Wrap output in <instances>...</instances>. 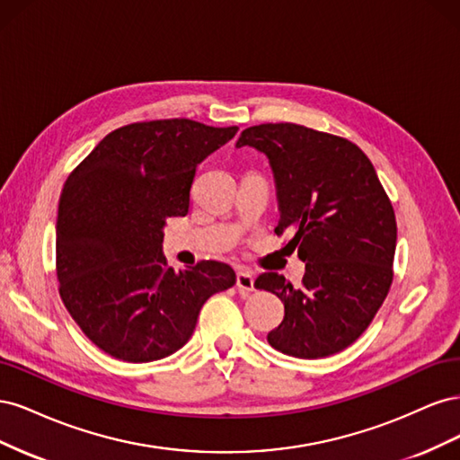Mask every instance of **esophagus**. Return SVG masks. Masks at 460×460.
<instances>
[{"mask_svg": "<svg viewBox=\"0 0 460 460\" xmlns=\"http://www.w3.org/2000/svg\"><path fill=\"white\" fill-rule=\"evenodd\" d=\"M235 288L240 291H253L255 289L253 276L249 272H238V276H235Z\"/></svg>", "mask_w": 460, "mask_h": 460, "instance_id": "esophagus-1", "label": "esophagus"}]
</instances>
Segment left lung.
<instances>
[{
    "label": "left lung",
    "instance_id": "left-lung-1",
    "mask_svg": "<svg viewBox=\"0 0 460 460\" xmlns=\"http://www.w3.org/2000/svg\"><path fill=\"white\" fill-rule=\"evenodd\" d=\"M269 157L280 203L276 235L305 262L296 288L262 272L257 289L284 303V320L267 340L297 358H320L363 333L394 282L397 222L392 201L363 149L345 137L294 122H267L242 132L238 144Z\"/></svg>",
    "mask_w": 460,
    "mask_h": 460
}]
</instances>
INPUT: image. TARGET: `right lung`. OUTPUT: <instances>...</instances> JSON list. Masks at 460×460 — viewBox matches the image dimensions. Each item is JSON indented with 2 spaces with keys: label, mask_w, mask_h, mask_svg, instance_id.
<instances>
[{
  "label": "right lung",
  "mask_w": 460,
  "mask_h": 460,
  "mask_svg": "<svg viewBox=\"0 0 460 460\" xmlns=\"http://www.w3.org/2000/svg\"><path fill=\"white\" fill-rule=\"evenodd\" d=\"M235 132L190 119L132 122L68 174L55 238L59 296L103 353L127 363L172 355L203 303L235 284L225 262L174 272L163 257V226L188 215L198 164Z\"/></svg>",
  "instance_id": "obj_1"
}]
</instances>
